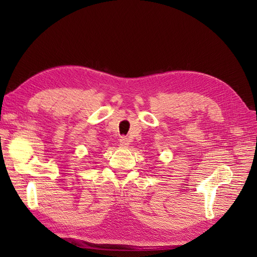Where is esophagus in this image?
Masks as SVG:
<instances>
[{"label":"esophagus","instance_id":"esophagus-1","mask_svg":"<svg viewBox=\"0 0 257 257\" xmlns=\"http://www.w3.org/2000/svg\"><path fill=\"white\" fill-rule=\"evenodd\" d=\"M119 145L121 147H128L129 146V139L127 137H121L119 139Z\"/></svg>","mask_w":257,"mask_h":257}]
</instances>
